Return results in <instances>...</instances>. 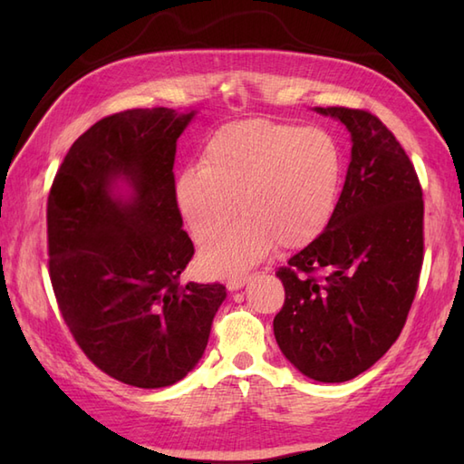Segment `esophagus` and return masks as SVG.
Returning <instances> with one entry per match:
<instances>
[{"label":"esophagus","instance_id":"esophagus-1","mask_svg":"<svg viewBox=\"0 0 464 464\" xmlns=\"http://www.w3.org/2000/svg\"><path fill=\"white\" fill-rule=\"evenodd\" d=\"M249 279V275H233V277L227 279V287H229V291H239Z\"/></svg>","mask_w":464,"mask_h":464}]
</instances>
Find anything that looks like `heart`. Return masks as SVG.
<instances>
[{
	"label": "heart",
	"mask_w": 464,
	"mask_h": 464,
	"mask_svg": "<svg viewBox=\"0 0 464 464\" xmlns=\"http://www.w3.org/2000/svg\"><path fill=\"white\" fill-rule=\"evenodd\" d=\"M343 181V155L317 130L247 120L223 125L207 140L201 167L177 177L175 199L197 243L215 239L239 209L245 219L201 253L217 277L237 275L277 243L299 249L327 229Z\"/></svg>",
	"instance_id": "b5f03b06"
}]
</instances>
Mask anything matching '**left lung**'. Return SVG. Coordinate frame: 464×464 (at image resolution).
I'll use <instances>...</instances> for the list:
<instances>
[{
	"label": "left lung",
	"mask_w": 464,
	"mask_h": 464,
	"mask_svg": "<svg viewBox=\"0 0 464 464\" xmlns=\"http://www.w3.org/2000/svg\"><path fill=\"white\" fill-rule=\"evenodd\" d=\"M351 131V163L317 239L277 269L285 287L273 331L304 377L351 381L405 327L425 251V201L415 165L377 115L317 107Z\"/></svg>",
	"instance_id": "1"
}]
</instances>
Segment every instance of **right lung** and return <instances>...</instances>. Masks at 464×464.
Returning <instances> with one entry per match:
<instances>
[{
    "label": "right lung",
    "instance_id": "right-lung-1",
    "mask_svg": "<svg viewBox=\"0 0 464 464\" xmlns=\"http://www.w3.org/2000/svg\"><path fill=\"white\" fill-rule=\"evenodd\" d=\"M191 113L127 110L69 147L47 197L49 279L97 369L140 389L181 381L209 341L221 283L181 285L193 259L175 199V151ZM117 179L130 185L121 200Z\"/></svg>",
    "mask_w": 464,
    "mask_h": 464
}]
</instances>
